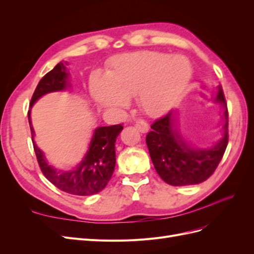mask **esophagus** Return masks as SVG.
I'll list each match as a JSON object with an SVG mask.
<instances>
[{"label": "esophagus", "mask_w": 254, "mask_h": 254, "mask_svg": "<svg viewBox=\"0 0 254 254\" xmlns=\"http://www.w3.org/2000/svg\"><path fill=\"white\" fill-rule=\"evenodd\" d=\"M134 126L142 133H146V132L148 131V124L145 121H143V120H137L135 122V125Z\"/></svg>", "instance_id": "34e87169"}]
</instances>
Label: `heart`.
<instances>
[{"mask_svg": "<svg viewBox=\"0 0 254 254\" xmlns=\"http://www.w3.org/2000/svg\"><path fill=\"white\" fill-rule=\"evenodd\" d=\"M191 66L182 56L158 52L127 54L115 59L105 77L94 75L91 93L101 108L120 109L137 96L140 108L149 115L170 110L186 90Z\"/></svg>", "mask_w": 254, "mask_h": 254, "instance_id": "b5f03b06", "label": "heart"}]
</instances>
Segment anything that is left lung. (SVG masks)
Listing matches in <instances>:
<instances>
[{
  "label": "left lung",
  "instance_id": "8db88e82",
  "mask_svg": "<svg viewBox=\"0 0 254 254\" xmlns=\"http://www.w3.org/2000/svg\"><path fill=\"white\" fill-rule=\"evenodd\" d=\"M214 103L224 108L221 139L211 147L198 148L186 140L171 111L157 120L146 135L151 161L161 179L174 187L193 186L205 181L218 166L228 145V108L221 86Z\"/></svg>",
  "mask_w": 254,
  "mask_h": 254
}]
</instances>
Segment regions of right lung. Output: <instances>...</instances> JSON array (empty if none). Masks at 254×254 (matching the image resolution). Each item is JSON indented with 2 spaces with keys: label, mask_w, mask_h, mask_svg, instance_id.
<instances>
[{
  "label": "right lung",
  "mask_w": 254,
  "mask_h": 254,
  "mask_svg": "<svg viewBox=\"0 0 254 254\" xmlns=\"http://www.w3.org/2000/svg\"><path fill=\"white\" fill-rule=\"evenodd\" d=\"M67 64V63H66ZM66 64L60 63L45 74L34 92L28 111V122L32 131L34 149L38 163L43 175L50 182L65 193L77 196H91L103 190L110 181L115 167V142L123 130V126L112 125L97 127L81 162L72 170L61 171L52 166L44 152L38 147L34 137L35 130L32 125L30 111L38 99L52 92L64 91L71 87L70 73Z\"/></svg>",
  "instance_id": "obj_1"
}]
</instances>
